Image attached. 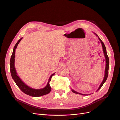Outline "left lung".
Listing matches in <instances>:
<instances>
[{"label":"left lung","mask_w":120,"mask_h":120,"mask_svg":"<svg viewBox=\"0 0 120 120\" xmlns=\"http://www.w3.org/2000/svg\"><path fill=\"white\" fill-rule=\"evenodd\" d=\"M94 34H95L96 35L98 36L95 33H94ZM99 39L100 40L101 43L102 44V47H103V51H104V55H105V62H106V65H105V76H104V79H103V81H102V83L101 84V85H100L99 88L98 90H97L98 91L102 87V86H103V85H104V84L105 83V82L106 81L107 78H108V74H109V57H108V54H107V53H106V48L104 45V43L103 42V41L101 40V39L99 37H98ZM71 91L75 93H76V94H81V95H87V94H81V93H80L79 92H77L76 91H74V90H71Z\"/></svg>","instance_id":"obj_1"}]
</instances>
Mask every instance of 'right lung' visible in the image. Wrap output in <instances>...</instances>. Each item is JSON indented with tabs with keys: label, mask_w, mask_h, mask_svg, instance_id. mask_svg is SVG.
I'll return each instance as SVG.
<instances>
[{
	"label": "right lung",
	"mask_w": 120,
	"mask_h": 120,
	"mask_svg": "<svg viewBox=\"0 0 120 120\" xmlns=\"http://www.w3.org/2000/svg\"><path fill=\"white\" fill-rule=\"evenodd\" d=\"M22 39V38L19 40L15 45V46L13 52H12V55L11 56V58L10 59V71L11 77L15 82V84L18 86V87L21 90L22 92L26 94H27L28 95H30L32 97H39L41 96H43L44 95H46L50 92L51 91L52 88L50 86L49 82L51 81L52 77L54 75L55 73L52 74L51 76H50L49 81L47 86L42 89H34L29 87L27 85L25 84L21 80V79L19 77V76L17 75V73L15 70V49H16L18 44H19Z\"/></svg>",
	"instance_id": "add662e5"
}]
</instances>
